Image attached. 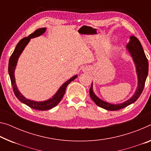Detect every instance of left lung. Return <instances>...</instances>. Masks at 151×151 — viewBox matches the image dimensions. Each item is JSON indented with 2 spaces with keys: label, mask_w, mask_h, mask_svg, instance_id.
Listing matches in <instances>:
<instances>
[{
  "label": "left lung",
  "mask_w": 151,
  "mask_h": 151,
  "mask_svg": "<svg viewBox=\"0 0 151 151\" xmlns=\"http://www.w3.org/2000/svg\"><path fill=\"white\" fill-rule=\"evenodd\" d=\"M130 41L126 45V47L128 50L130 55L132 57L133 60L134 62L136 69V73L138 76V87L136 88L135 93L133 95L130 99L127 101L119 104H111L106 102L98 98L93 91V83L89 89L90 97L93 101L95 103L97 106L102 107L105 109L109 110V111H116V110L124 108L129 105L133 104L138 97L140 96L145 85V81L147 79L148 73H149V63L146 57L144 50L142 48L139 40L135 36H130Z\"/></svg>",
  "instance_id": "left-lung-1"
}]
</instances>
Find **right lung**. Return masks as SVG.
Returning <instances> with one entry per match:
<instances>
[{"label": "right lung", "instance_id": "obj_1", "mask_svg": "<svg viewBox=\"0 0 151 151\" xmlns=\"http://www.w3.org/2000/svg\"><path fill=\"white\" fill-rule=\"evenodd\" d=\"M46 28H40L38 29L35 30L34 32L32 34H30L28 37H24L23 39H21L19 42L18 43L17 45H16L15 49L13 52V54L10 57L9 62V74L10 76L11 81V85L13 87V89L14 93H15V96L23 104L27 105V106L30 107L31 108L37 109V110H42V111H44V110H48L52 108H53L56 106H57L59 104V102L61 101L62 98L63 97L64 93H65V91L66 87L70 83L71 81H73L77 77V75H75L70 78L68 81H67L64 84L61 86L58 89L57 93L55 94L52 98L50 99L47 101H32L30 99H26L25 97L23 96V95L19 91L17 87L16 83H15V69L16 68L17 63L19 57L20 56L21 54L22 53L24 48H25L26 45L30 41L31 38H34L40 36V35H42L45 32Z\"/></svg>", "mask_w": 151, "mask_h": 151}]
</instances>
